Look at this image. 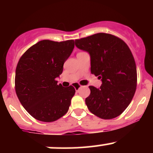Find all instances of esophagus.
I'll use <instances>...</instances> for the list:
<instances>
[{
  "instance_id": "obj_1",
  "label": "esophagus",
  "mask_w": 153,
  "mask_h": 153,
  "mask_svg": "<svg viewBox=\"0 0 153 153\" xmlns=\"http://www.w3.org/2000/svg\"><path fill=\"white\" fill-rule=\"evenodd\" d=\"M73 86H74L75 89V90H76V91H78L79 89H80V88L81 87L80 85H78V84H77V83H75L74 85H73Z\"/></svg>"
}]
</instances>
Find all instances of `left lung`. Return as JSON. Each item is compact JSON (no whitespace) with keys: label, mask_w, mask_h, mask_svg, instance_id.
<instances>
[{"label":"left lung","mask_w":153,"mask_h":153,"mask_svg":"<svg viewBox=\"0 0 153 153\" xmlns=\"http://www.w3.org/2000/svg\"><path fill=\"white\" fill-rule=\"evenodd\" d=\"M75 44L90 54L91 73L102 81L99 88L89 86L88 108L99 118L117 117L129 105L137 87L136 64L129 47L106 33L76 39Z\"/></svg>","instance_id":"1"}]
</instances>
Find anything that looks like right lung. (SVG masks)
<instances>
[{
  "label": "right lung",
  "instance_id": "1",
  "mask_svg": "<svg viewBox=\"0 0 153 153\" xmlns=\"http://www.w3.org/2000/svg\"><path fill=\"white\" fill-rule=\"evenodd\" d=\"M74 40H42L35 44L19 59L15 89L24 108L34 119L52 122L68 112L75 89L57 85L63 65L74 49Z\"/></svg>",
  "mask_w": 153,
  "mask_h": 153
}]
</instances>
